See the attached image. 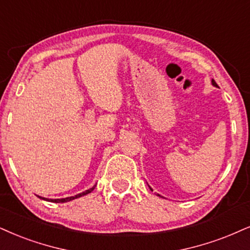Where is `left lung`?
Listing matches in <instances>:
<instances>
[{
  "label": "left lung",
  "mask_w": 250,
  "mask_h": 250,
  "mask_svg": "<svg viewBox=\"0 0 250 250\" xmlns=\"http://www.w3.org/2000/svg\"><path fill=\"white\" fill-rule=\"evenodd\" d=\"M212 84H213V85H215V87H218V84H217V83H215V81H214V80H212ZM150 190H152V189H150ZM153 191V190H152Z\"/></svg>",
  "instance_id": "1"
}]
</instances>
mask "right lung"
<instances>
[{
	"label": "right lung",
	"mask_w": 250,
	"mask_h": 250,
	"mask_svg": "<svg viewBox=\"0 0 250 250\" xmlns=\"http://www.w3.org/2000/svg\"><path fill=\"white\" fill-rule=\"evenodd\" d=\"M94 189H95V187L91 188V189L87 190V191H84V192L79 193V195H76V196L67 197V198H62V199H50V200H48V202H53V203H64V202H69V200H73V199H75V198H79V197H82V196L87 195V193H90L91 191L94 190ZM40 198H42V197H40ZM42 199H45V198H42ZM46 200H47V199H46Z\"/></svg>",
	"instance_id": "1"
}]
</instances>
